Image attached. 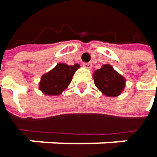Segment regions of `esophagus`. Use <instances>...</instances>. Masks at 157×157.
I'll return each mask as SVG.
<instances>
[{
  "mask_svg": "<svg viewBox=\"0 0 157 157\" xmlns=\"http://www.w3.org/2000/svg\"><path fill=\"white\" fill-rule=\"evenodd\" d=\"M82 65H83V67L84 68H86V69H91L92 68V63H82Z\"/></svg>",
  "mask_w": 157,
  "mask_h": 157,
  "instance_id": "34e87169",
  "label": "esophagus"
}]
</instances>
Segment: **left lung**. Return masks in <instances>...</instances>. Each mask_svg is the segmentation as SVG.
I'll return each instance as SVG.
<instances>
[{
    "instance_id": "left-lung-1",
    "label": "left lung",
    "mask_w": 157,
    "mask_h": 157,
    "mask_svg": "<svg viewBox=\"0 0 157 157\" xmlns=\"http://www.w3.org/2000/svg\"><path fill=\"white\" fill-rule=\"evenodd\" d=\"M96 87L106 96L115 97L121 94L125 86V79L118 74L112 65L105 64L94 73Z\"/></svg>"
}]
</instances>
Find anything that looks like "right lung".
<instances>
[{
    "label": "right lung",
    "mask_w": 157,
    "mask_h": 157,
    "mask_svg": "<svg viewBox=\"0 0 157 157\" xmlns=\"http://www.w3.org/2000/svg\"><path fill=\"white\" fill-rule=\"evenodd\" d=\"M78 68H80L78 63L74 65L58 63L53 69L42 76L39 82V89L47 95L61 94L72 82L73 76Z\"/></svg>",
    "instance_id": "obj_1"
}]
</instances>
